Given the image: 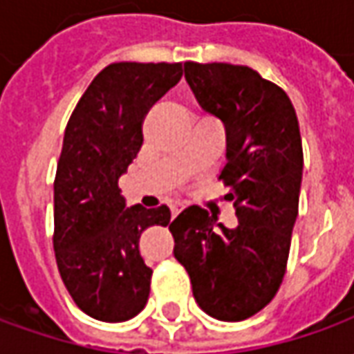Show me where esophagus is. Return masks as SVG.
Wrapping results in <instances>:
<instances>
[{"mask_svg": "<svg viewBox=\"0 0 354 354\" xmlns=\"http://www.w3.org/2000/svg\"><path fill=\"white\" fill-rule=\"evenodd\" d=\"M179 212H181V206H173V208H171V216H173V218H175V216H177Z\"/></svg>", "mask_w": 354, "mask_h": 354, "instance_id": "esophagus-1", "label": "esophagus"}]
</instances>
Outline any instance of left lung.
Instances as JSON below:
<instances>
[{
    "label": "left lung",
    "mask_w": 354,
    "mask_h": 354,
    "mask_svg": "<svg viewBox=\"0 0 354 354\" xmlns=\"http://www.w3.org/2000/svg\"><path fill=\"white\" fill-rule=\"evenodd\" d=\"M198 106L225 127V167L219 179L237 227L189 206L169 231L173 254L189 272L202 310L223 322L254 316L283 281L299 214L303 142L289 96L254 69L229 63H185Z\"/></svg>",
    "instance_id": "left-lung-1"
}]
</instances>
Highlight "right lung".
<instances>
[{
  "label": "right lung",
  "instance_id": "add662e5",
  "mask_svg": "<svg viewBox=\"0 0 354 354\" xmlns=\"http://www.w3.org/2000/svg\"><path fill=\"white\" fill-rule=\"evenodd\" d=\"M181 77L183 63H111L65 129L53 183V250L75 304L96 320H131L148 303L152 270L138 243L145 229L165 227L171 212L129 208L119 177L140 152L148 109Z\"/></svg>",
  "mask_w": 354,
  "mask_h": 354
}]
</instances>
